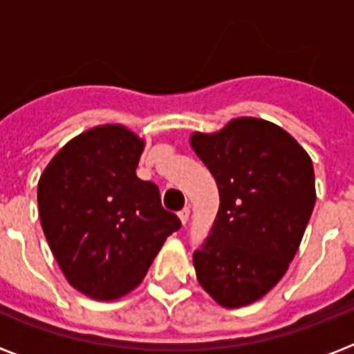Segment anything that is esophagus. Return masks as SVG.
<instances>
[{
  "instance_id": "34e87169",
  "label": "esophagus",
  "mask_w": 354,
  "mask_h": 354,
  "mask_svg": "<svg viewBox=\"0 0 354 354\" xmlns=\"http://www.w3.org/2000/svg\"><path fill=\"white\" fill-rule=\"evenodd\" d=\"M179 218L183 221V225H186L187 220H189V207H184L183 211H179Z\"/></svg>"
}]
</instances>
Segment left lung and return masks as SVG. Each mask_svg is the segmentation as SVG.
<instances>
[{"label":"left lung","mask_w":354,"mask_h":354,"mask_svg":"<svg viewBox=\"0 0 354 354\" xmlns=\"http://www.w3.org/2000/svg\"><path fill=\"white\" fill-rule=\"evenodd\" d=\"M192 149L212 174L220 209L193 253L196 280L225 308L270 292L289 270L315 205L310 156L273 122L234 118L193 133Z\"/></svg>","instance_id":"8db88e82"}]
</instances>
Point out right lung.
<instances>
[{"instance_id":"obj_1","label":"right lung","mask_w":354,"mask_h":354,"mask_svg":"<svg viewBox=\"0 0 354 354\" xmlns=\"http://www.w3.org/2000/svg\"><path fill=\"white\" fill-rule=\"evenodd\" d=\"M145 142L120 124L77 134L39 179L42 230L62 273L92 299L111 301L142 283L179 218L154 183L136 177Z\"/></svg>"}]
</instances>
